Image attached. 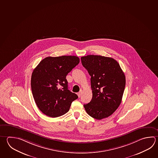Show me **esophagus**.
Here are the masks:
<instances>
[{
	"label": "esophagus",
	"mask_w": 158,
	"mask_h": 158,
	"mask_svg": "<svg viewBox=\"0 0 158 158\" xmlns=\"http://www.w3.org/2000/svg\"><path fill=\"white\" fill-rule=\"evenodd\" d=\"M81 93H82V90H81L79 92L77 93V94L79 97H81Z\"/></svg>",
	"instance_id": "1"
}]
</instances>
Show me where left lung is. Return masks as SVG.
<instances>
[{
  "instance_id": "obj_1",
  "label": "left lung",
  "mask_w": 158,
  "mask_h": 158,
  "mask_svg": "<svg viewBox=\"0 0 158 158\" xmlns=\"http://www.w3.org/2000/svg\"><path fill=\"white\" fill-rule=\"evenodd\" d=\"M81 64L89 74L92 99L84 107L95 119L107 118L119 107L125 90L124 73L116 60L101 55L81 57Z\"/></svg>"
}]
</instances>
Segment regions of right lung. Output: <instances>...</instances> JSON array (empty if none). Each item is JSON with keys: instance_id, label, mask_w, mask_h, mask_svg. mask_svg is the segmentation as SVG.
<instances>
[{"instance_id": "obj_1", "label": "right lung", "mask_w": 158, "mask_h": 158, "mask_svg": "<svg viewBox=\"0 0 158 158\" xmlns=\"http://www.w3.org/2000/svg\"><path fill=\"white\" fill-rule=\"evenodd\" d=\"M79 61L75 56L47 57L33 70L31 82L33 98L45 115L50 117L64 115L78 98L68 89L66 77Z\"/></svg>"}]
</instances>
